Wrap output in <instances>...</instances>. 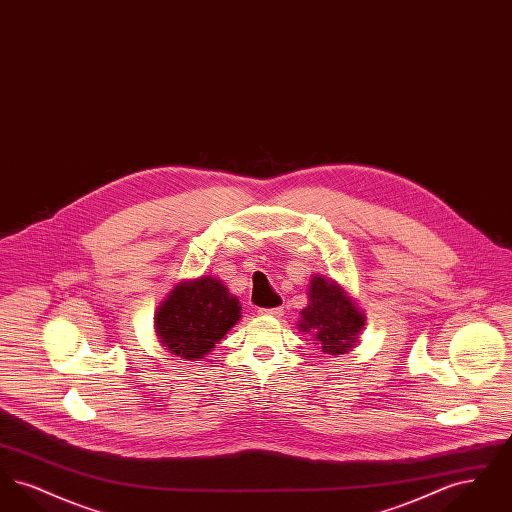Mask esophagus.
Instances as JSON below:
<instances>
[{
    "instance_id": "1",
    "label": "esophagus",
    "mask_w": 512,
    "mask_h": 512,
    "mask_svg": "<svg viewBox=\"0 0 512 512\" xmlns=\"http://www.w3.org/2000/svg\"><path fill=\"white\" fill-rule=\"evenodd\" d=\"M284 313V307H272V309H261V315H267V317H282Z\"/></svg>"
}]
</instances>
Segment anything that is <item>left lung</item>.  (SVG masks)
I'll use <instances>...</instances> for the list:
<instances>
[{
  "label": "left lung",
  "mask_w": 512,
  "mask_h": 512,
  "mask_svg": "<svg viewBox=\"0 0 512 512\" xmlns=\"http://www.w3.org/2000/svg\"><path fill=\"white\" fill-rule=\"evenodd\" d=\"M309 305L301 311L299 328L311 332L324 353L340 355L355 345V336L365 326V317L334 282L313 276Z\"/></svg>",
  "instance_id": "1"
}]
</instances>
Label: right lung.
I'll use <instances>...</instances> for the list:
<instances>
[{
	"label": "right lung",
	"mask_w": 512,
	"mask_h": 512,
	"mask_svg": "<svg viewBox=\"0 0 512 512\" xmlns=\"http://www.w3.org/2000/svg\"><path fill=\"white\" fill-rule=\"evenodd\" d=\"M240 301L217 278L201 276L172 290L155 315L161 343L182 359H201L240 320Z\"/></svg>",
	"instance_id": "add662e5"
}]
</instances>
